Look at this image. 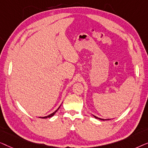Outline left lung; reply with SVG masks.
Returning <instances> with one entry per match:
<instances>
[{"mask_svg": "<svg viewBox=\"0 0 148 148\" xmlns=\"http://www.w3.org/2000/svg\"><path fill=\"white\" fill-rule=\"evenodd\" d=\"M95 116V117L96 118V119H101V120H103V121H105V120H106V119H100V118H99V117H97V116H95V115H93Z\"/></svg>", "mask_w": 148, "mask_h": 148, "instance_id": "left-lung-1", "label": "left lung"}]
</instances>
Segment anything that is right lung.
Listing matches in <instances>:
<instances>
[{
    "label": "right lung",
    "instance_id": "right-lung-1",
    "mask_svg": "<svg viewBox=\"0 0 148 148\" xmlns=\"http://www.w3.org/2000/svg\"><path fill=\"white\" fill-rule=\"evenodd\" d=\"M60 107H58V109L57 110H56V111H54L53 113H51V114H50V115H47V116H43V117H40V118L45 119V118H49V117H51V116H53V115H54V114H55V113H56V112H57V111H58V110L60 109Z\"/></svg>",
    "mask_w": 148,
    "mask_h": 148
}]
</instances>
